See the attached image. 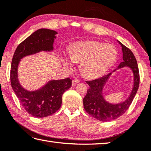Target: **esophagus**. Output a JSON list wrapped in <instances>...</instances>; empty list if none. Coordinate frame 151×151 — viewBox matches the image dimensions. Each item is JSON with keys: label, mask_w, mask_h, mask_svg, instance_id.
<instances>
[{"label": "esophagus", "mask_w": 151, "mask_h": 151, "mask_svg": "<svg viewBox=\"0 0 151 151\" xmlns=\"http://www.w3.org/2000/svg\"><path fill=\"white\" fill-rule=\"evenodd\" d=\"M79 82V80H77V79H73V80L72 81V85L73 86H75V85L76 84H78Z\"/></svg>", "instance_id": "obj_1"}]
</instances>
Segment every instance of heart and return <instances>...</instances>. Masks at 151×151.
<instances>
[{
  "instance_id": "heart-1",
  "label": "heart",
  "mask_w": 151,
  "mask_h": 151,
  "mask_svg": "<svg viewBox=\"0 0 151 151\" xmlns=\"http://www.w3.org/2000/svg\"><path fill=\"white\" fill-rule=\"evenodd\" d=\"M70 57L73 62H81V72L89 79L100 78L113 67L118 58L116 48L110 44L88 41L73 44L70 50ZM66 64L70 65L69 60Z\"/></svg>"
}]
</instances>
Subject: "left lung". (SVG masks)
<instances>
[{"label": "left lung", "mask_w": 151, "mask_h": 151, "mask_svg": "<svg viewBox=\"0 0 151 151\" xmlns=\"http://www.w3.org/2000/svg\"><path fill=\"white\" fill-rule=\"evenodd\" d=\"M118 42L122 46L123 62L119 64L114 72L124 67L130 68L133 74V88L126 101L118 104H113L105 100L103 95V88L112 73L95 80L86 81L89 85V89L87 90L86 95L83 99L84 109L92 117L102 122L115 120L124 114L129 109L139 88V73L135 56L128 48L124 46L120 41H118Z\"/></svg>", "instance_id": "left-lung-1"}]
</instances>
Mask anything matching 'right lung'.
<instances>
[{"mask_svg":"<svg viewBox=\"0 0 151 151\" xmlns=\"http://www.w3.org/2000/svg\"><path fill=\"white\" fill-rule=\"evenodd\" d=\"M57 32L48 29H39L22 42L14 54L10 69V82L12 89L22 106L31 116L44 118L59 110L62 96L72 86L69 78L50 80L40 89L29 91L20 85L18 77V68L21 59L41 51L51 52Z\"/></svg>","mask_w":151,"mask_h":151,"instance_id":"right-lung-1","label":"right lung"}]
</instances>
